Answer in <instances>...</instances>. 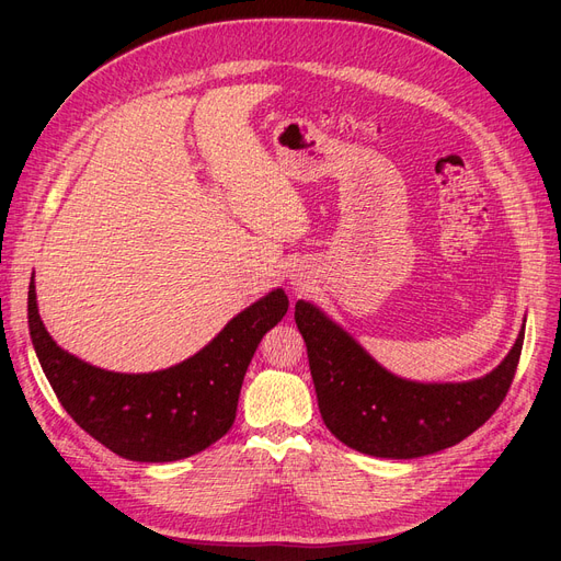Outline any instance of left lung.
I'll list each match as a JSON object with an SVG mask.
<instances>
[{
  "mask_svg": "<svg viewBox=\"0 0 561 561\" xmlns=\"http://www.w3.org/2000/svg\"><path fill=\"white\" fill-rule=\"evenodd\" d=\"M307 342L318 410L336 439L381 458H416L466 439L511 390L524 344L486 377L466 383H416L390 375L313 304H295Z\"/></svg>",
  "mask_w": 561,
  "mask_h": 561,
  "instance_id": "obj_1",
  "label": "left lung"
}]
</instances>
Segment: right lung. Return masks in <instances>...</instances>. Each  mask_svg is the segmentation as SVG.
<instances>
[{"mask_svg":"<svg viewBox=\"0 0 561 561\" xmlns=\"http://www.w3.org/2000/svg\"><path fill=\"white\" fill-rule=\"evenodd\" d=\"M287 307L285 293L274 290L236 316L194 358L151 375H118L62 351L39 318L35 276L27 322L44 375L77 426L130 461L165 463L227 435L252 355Z\"/></svg>","mask_w":561,"mask_h":561,"instance_id":"1","label":"right lung"}]
</instances>
